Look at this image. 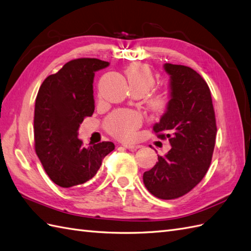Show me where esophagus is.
<instances>
[{
  "label": "esophagus",
  "instance_id": "34e87169",
  "mask_svg": "<svg viewBox=\"0 0 251 251\" xmlns=\"http://www.w3.org/2000/svg\"><path fill=\"white\" fill-rule=\"evenodd\" d=\"M123 146L125 147V149L129 150V151H137V150L141 149V145H139V144H124Z\"/></svg>",
  "mask_w": 251,
  "mask_h": 251
}]
</instances>
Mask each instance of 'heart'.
<instances>
[{
    "instance_id": "1",
    "label": "heart",
    "mask_w": 251,
    "mask_h": 251,
    "mask_svg": "<svg viewBox=\"0 0 251 251\" xmlns=\"http://www.w3.org/2000/svg\"><path fill=\"white\" fill-rule=\"evenodd\" d=\"M132 92L145 94L155 86L156 78L152 71L144 63L130 64L125 71ZM147 106L155 113L163 112L169 105V95L165 92L156 91L147 96ZM142 117L132 110H115L104 121L105 129L111 136L120 140H130L134 137L138 128L142 124Z\"/></svg>"
}]
</instances>
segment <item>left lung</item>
<instances>
[{"label": "left lung", "mask_w": 251, "mask_h": 251, "mask_svg": "<svg viewBox=\"0 0 251 251\" xmlns=\"http://www.w3.org/2000/svg\"><path fill=\"white\" fill-rule=\"evenodd\" d=\"M171 75L168 110L153 125L156 136L169 139L172 149L143 174L146 189L160 199L189 193L207 174L216 138V120L210 89L193 69L165 63Z\"/></svg>", "instance_id": "8db88e82"}]
</instances>
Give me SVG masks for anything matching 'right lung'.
Wrapping results in <instances>:
<instances>
[{
  "label": "right lung",
  "instance_id": "right-lung-1",
  "mask_svg": "<svg viewBox=\"0 0 251 251\" xmlns=\"http://www.w3.org/2000/svg\"><path fill=\"white\" fill-rule=\"evenodd\" d=\"M108 66L96 58L71 60L48 76L38 91L35 151L49 177L61 188H75L93 178L114 150L112 142L85 147L77 137L83 119L94 112V72Z\"/></svg>",
  "mask_w": 251,
  "mask_h": 251
}]
</instances>
